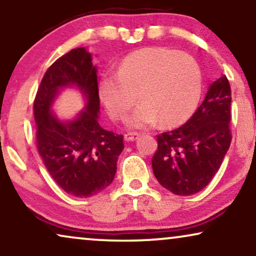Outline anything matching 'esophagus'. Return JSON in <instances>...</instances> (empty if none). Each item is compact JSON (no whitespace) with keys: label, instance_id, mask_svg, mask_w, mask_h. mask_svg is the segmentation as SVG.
Instances as JSON below:
<instances>
[{"label":"esophagus","instance_id":"1","mask_svg":"<svg viewBox=\"0 0 256 256\" xmlns=\"http://www.w3.org/2000/svg\"><path fill=\"white\" fill-rule=\"evenodd\" d=\"M138 138V132H128L127 134H124V140H126V141H128V142L135 141V140Z\"/></svg>","mask_w":256,"mask_h":256}]
</instances>
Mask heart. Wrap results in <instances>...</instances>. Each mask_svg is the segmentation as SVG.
Listing matches in <instances>:
<instances>
[{"label": "heart", "instance_id": "b5f03b06", "mask_svg": "<svg viewBox=\"0 0 256 256\" xmlns=\"http://www.w3.org/2000/svg\"><path fill=\"white\" fill-rule=\"evenodd\" d=\"M98 93L114 120L129 115L130 128H146L160 120L174 127L188 120L202 96V71L190 54L166 48H146L122 59L116 73L106 72L98 82Z\"/></svg>", "mask_w": 256, "mask_h": 256}]
</instances>
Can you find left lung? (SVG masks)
Returning <instances> with one entry per match:
<instances>
[{"mask_svg": "<svg viewBox=\"0 0 256 256\" xmlns=\"http://www.w3.org/2000/svg\"><path fill=\"white\" fill-rule=\"evenodd\" d=\"M230 86L226 76L210 86L204 101L182 127L157 135L152 164L157 180L178 196L208 186L232 141Z\"/></svg>", "mask_w": 256, "mask_h": 256, "instance_id": "obj_1", "label": "left lung"}]
</instances>
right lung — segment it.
<instances>
[{"mask_svg":"<svg viewBox=\"0 0 256 256\" xmlns=\"http://www.w3.org/2000/svg\"><path fill=\"white\" fill-rule=\"evenodd\" d=\"M74 84L86 94L85 111L76 120L62 122L50 112L58 90ZM100 99L96 68L85 48L58 58L42 79L34 101L36 144L54 180L66 194L87 198L104 190L114 180L124 136L98 122Z\"/></svg>","mask_w":256,"mask_h":256,"instance_id":"obj_1","label":"right lung"}]
</instances>
